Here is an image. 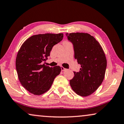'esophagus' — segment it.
<instances>
[{"instance_id":"esophagus-1","label":"esophagus","mask_w":124,"mask_h":124,"mask_svg":"<svg viewBox=\"0 0 124 124\" xmlns=\"http://www.w3.org/2000/svg\"><path fill=\"white\" fill-rule=\"evenodd\" d=\"M61 70H62V71H65V70H66L65 68H64V67H62V66H61Z\"/></svg>"}]
</instances>
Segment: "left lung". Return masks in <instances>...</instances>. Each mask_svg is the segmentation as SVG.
Listing matches in <instances>:
<instances>
[{"label": "left lung", "instance_id": "8db88e82", "mask_svg": "<svg viewBox=\"0 0 124 124\" xmlns=\"http://www.w3.org/2000/svg\"><path fill=\"white\" fill-rule=\"evenodd\" d=\"M66 35L73 44L74 58L81 65L79 71H74L70 85L78 95L88 96L104 80L107 66L105 55L98 42L90 34L76 32Z\"/></svg>", "mask_w": 124, "mask_h": 124}]
</instances>
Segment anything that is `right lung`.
Returning <instances> with one entry per match:
<instances>
[{
  "instance_id": "add662e5",
  "label": "right lung",
  "mask_w": 124,
  "mask_h": 124,
  "mask_svg": "<svg viewBox=\"0 0 124 124\" xmlns=\"http://www.w3.org/2000/svg\"><path fill=\"white\" fill-rule=\"evenodd\" d=\"M63 37L62 33L32 35L20 47L16 58V69L20 84L30 93L43 94L60 74L59 66L50 67L42 63L50 56L53 47Z\"/></svg>"
}]
</instances>
